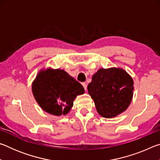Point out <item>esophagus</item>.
<instances>
[{
    "instance_id": "obj_1",
    "label": "esophagus",
    "mask_w": 160,
    "mask_h": 160,
    "mask_svg": "<svg viewBox=\"0 0 160 160\" xmlns=\"http://www.w3.org/2000/svg\"><path fill=\"white\" fill-rule=\"evenodd\" d=\"M82 86H83L84 89H85V90H87V88H88V85H87V84L85 83V82H83V83H82Z\"/></svg>"
}]
</instances>
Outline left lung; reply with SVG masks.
Wrapping results in <instances>:
<instances>
[{"label": "left lung", "instance_id": "left-lung-1", "mask_svg": "<svg viewBox=\"0 0 160 160\" xmlns=\"http://www.w3.org/2000/svg\"><path fill=\"white\" fill-rule=\"evenodd\" d=\"M88 90L99 114L110 118L123 112L131 104L133 80L122 68H100L93 75Z\"/></svg>", "mask_w": 160, "mask_h": 160}]
</instances>
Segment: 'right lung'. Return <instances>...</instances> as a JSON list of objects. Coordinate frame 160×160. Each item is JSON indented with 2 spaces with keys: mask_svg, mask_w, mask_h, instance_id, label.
Wrapping results in <instances>:
<instances>
[{
  "mask_svg": "<svg viewBox=\"0 0 160 160\" xmlns=\"http://www.w3.org/2000/svg\"><path fill=\"white\" fill-rule=\"evenodd\" d=\"M33 95L40 107L54 116L66 115L77 95L85 92L82 85L64 70H42L32 83Z\"/></svg>",
  "mask_w": 160,
  "mask_h": 160,
  "instance_id": "1",
  "label": "right lung"
}]
</instances>
